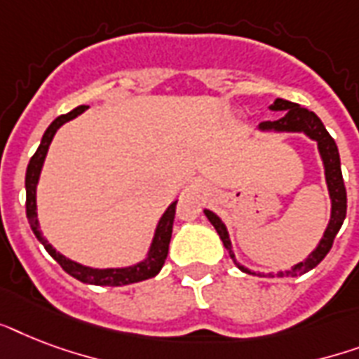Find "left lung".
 Wrapping results in <instances>:
<instances>
[{"label": "left lung", "instance_id": "8db88e82", "mask_svg": "<svg viewBox=\"0 0 359 359\" xmlns=\"http://www.w3.org/2000/svg\"><path fill=\"white\" fill-rule=\"evenodd\" d=\"M272 111H283V115L276 121H264L257 126L259 132H273V134H290V132H298V134H306L309 140L317 141L318 154L323 160L324 165V179H326V186H328L330 203H332V212H330V222L324 229L323 238L318 240L317 248L309 253L302 262H296L294 266H290L289 270H279L278 273H266V276H278V278H296L302 273L309 272L317 266L318 262L323 261L324 257L328 255V251L332 250L335 235L339 233L341 225L345 222L346 216V190L345 182H343V173H341V158L337 145H335L334 137L328 134V130L324 128L323 121L318 119L317 115L309 111L307 108H302L300 104L289 102L283 98H276L273 104L270 106ZM205 216L208 222L214 225V229L218 231L219 238L224 242L225 250L229 251V255L233 257L236 266L245 273H253V276H262L261 272H251L250 268H245L244 264H240L236 261L235 251H233V244H231L229 231L225 227L218 214L205 208Z\"/></svg>", "mask_w": 359, "mask_h": 359}]
</instances>
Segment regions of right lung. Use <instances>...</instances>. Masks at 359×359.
<instances>
[{
  "label": "right lung",
  "instance_id": "obj_1",
  "mask_svg": "<svg viewBox=\"0 0 359 359\" xmlns=\"http://www.w3.org/2000/svg\"><path fill=\"white\" fill-rule=\"evenodd\" d=\"M89 106H78L67 115H59L57 119L53 121L46 128L44 135H42L41 145L36 149V152L31 156L29 163H27V171H25V214H27V222L31 225V231L35 233L36 240L44 245V250L61 264L65 272L70 273L72 278H76L81 283L98 285V287H121V285H130L143 281V279L154 278L160 270H162L165 257L169 251V242H171V233H173V219H175V208H177V201H173L168 207V210L162 214V218L158 219L156 229H154V236L151 240V245L147 250V255L135 264L121 268H93L86 266L81 262H76L69 257H65L63 253H59L50 242H48L41 233V225H39V218H36V184L41 179L42 165L46 160L48 149L52 145V140L55 132H57L65 123L76 119L78 115H81Z\"/></svg>",
  "mask_w": 359,
  "mask_h": 359
}]
</instances>
